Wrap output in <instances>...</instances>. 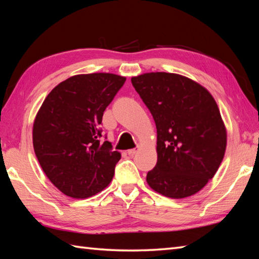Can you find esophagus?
<instances>
[{"instance_id": "esophagus-1", "label": "esophagus", "mask_w": 259, "mask_h": 259, "mask_svg": "<svg viewBox=\"0 0 259 259\" xmlns=\"http://www.w3.org/2000/svg\"><path fill=\"white\" fill-rule=\"evenodd\" d=\"M136 152H137V149H129V150H128V155H129V156H134Z\"/></svg>"}]
</instances>
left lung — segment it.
Returning a JSON list of instances; mask_svg holds the SVG:
<instances>
[{
  "instance_id": "1",
  "label": "left lung",
  "mask_w": 259,
  "mask_h": 259,
  "mask_svg": "<svg viewBox=\"0 0 259 259\" xmlns=\"http://www.w3.org/2000/svg\"><path fill=\"white\" fill-rule=\"evenodd\" d=\"M131 82L157 128L158 159L148 185L175 199L195 195L217 172L226 150L216 101L199 83L176 73H145Z\"/></svg>"
}]
</instances>
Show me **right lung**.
<instances>
[{"mask_svg":"<svg viewBox=\"0 0 259 259\" xmlns=\"http://www.w3.org/2000/svg\"><path fill=\"white\" fill-rule=\"evenodd\" d=\"M125 78L112 73L78 74L49 93L33 124V147L57 188L82 199L112 180L121 155L101 141L102 115Z\"/></svg>","mask_w":259,"mask_h":259,"instance_id":"obj_1","label":"right lung"}]
</instances>
